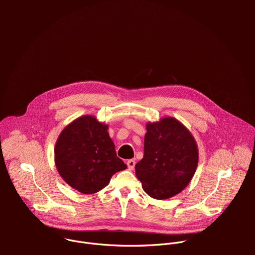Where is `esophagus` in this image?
<instances>
[{"label":"esophagus","mask_w":255,"mask_h":255,"mask_svg":"<svg viewBox=\"0 0 255 255\" xmlns=\"http://www.w3.org/2000/svg\"><path fill=\"white\" fill-rule=\"evenodd\" d=\"M135 160L134 159H129L128 161H127V166H128V168H129V170H133L134 169V167H135Z\"/></svg>","instance_id":"obj_1"}]
</instances>
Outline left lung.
<instances>
[{"label":"left lung","mask_w":255,"mask_h":255,"mask_svg":"<svg viewBox=\"0 0 255 255\" xmlns=\"http://www.w3.org/2000/svg\"><path fill=\"white\" fill-rule=\"evenodd\" d=\"M146 130L144 155L135 173L148 196L169 199L192 180L199 161L198 145L190 130L173 117L148 122Z\"/></svg>","instance_id":"8db88e82"}]
</instances>
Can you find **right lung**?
<instances>
[{"label": "right lung", "instance_id": "right-lung-1", "mask_svg": "<svg viewBox=\"0 0 255 255\" xmlns=\"http://www.w3.org/2000/svg\"><path fill=\"white\" fill-rule=\"evenodd\" d=\"M108 128L95 116L85 115L65 126L57 138V171L67 185L82 194L98 193L114 173L127 168L116 154Z\"/></svg>", "mask_w": 255, "mask_h": 255}]
</instances>
